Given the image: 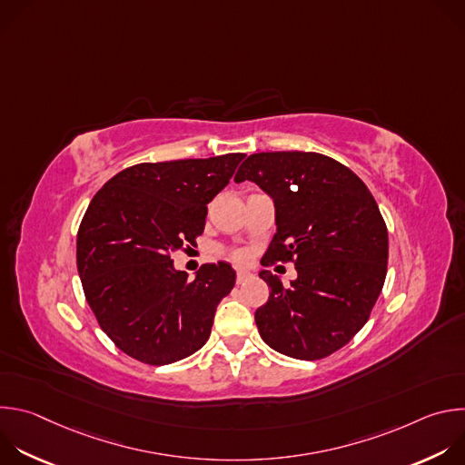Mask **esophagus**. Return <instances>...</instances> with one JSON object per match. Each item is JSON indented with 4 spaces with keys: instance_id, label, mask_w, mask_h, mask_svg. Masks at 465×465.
I'll return each mask as SVG.
<instances>
[{
    "instance_id": "obj_1",
    "label": "esophagus",
    "mask_w": 465,
    "mask_h": 465,
    "mask_svg": "<svg viewBox=\"0 0 465 465\" xmlns=\"http://www.w3.org/2000/svg\"><path fill=\"white\" fill-rule=\"evenodd\" d=\"M250 278H252V276H250V272H246V271H239V272H237V283H239V285H242V283L248 282Z\"/></svg>"
}]
</instances>
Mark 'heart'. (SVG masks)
I'll return each instance as SVG.
<instances>
[{
  "instance_id": "heart-1",
  "label": "heart",
  "mask_w": 465,
  "mask_h": 465,
  "mask_svg": "<svg viewBox=\"0 0 465 465\" xmlns=\"http://www.w3.org/2000/svg\"><path fill=\"white\" fill-rule=\"evenodd\" d=\"M233 257H235V259H242V257H244V255H242V253H241V252H235V253H233Z\"/></svg>"
}]
</instances>
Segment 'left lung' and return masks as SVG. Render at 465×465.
Segmentation results:
<instances>
[{
  "instance_id": "left-lung-1",
  "label": "left lung",
  "mask_w": 465,
  "mask_h": 465,
  "mask_svg": "<svg viewBox=\"0 0 465 465\" xmlns=\"http://www.w3.org/2000/svg\"><path fill=\"white\" fill-rule=\"evenodd\" d=\"M250 180L276 208V235L262 257L269 267L292 261L298 278L283 287L271 271V287L255 311L261 339L300 361H316L346 346L382 291L388 232L366 183L341 162L318 153H257L235 182Z\"/></svg>"
}]
</instances>
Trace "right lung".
I'll use <instances>...</instances> for the list:
<instances>
[{
  "mask_svg": "<svg viewBox=\"0 0 465 465\" xmlns=\"http://www.w3.org/2000/svg\"><path fill=\"white\" fill-rule=\"evenodd\" d=\"M244 156L138 163L92 198L77 233V269L101 329L128 357L163 366L210 339L235 271L224 261L208 262L187 280L171 253L194 246L208 204Z\"/></svg>",
  "mask_w": 465,
  "mask_h": 465,
  "instance_id": "1",
  "label": "right lung"
}]
</instances>
